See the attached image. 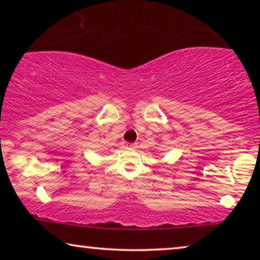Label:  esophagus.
<instances>
[{
	"instance_id": "esophagus-1",
	"label": "esophagus",
	"mask_w": 260,
	"mask_h": 260,
	"mask_svg": "<svg viewBox=\"0 0 260 260\" xmlns=\"http://www.w3.org/2000/svg\"><path fill=\"white\" fill-rule=\"evenodd\" d=\"M138 147V144L136 143H127V148H136Z\"/></svg>"
}]
</instances>
